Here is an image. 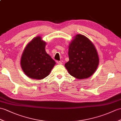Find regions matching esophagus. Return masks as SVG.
I'll use <instances>...</instances> for the list:
<instances>
[{"mask_svg":"<svg viewBox=\"0 0 121 121\" xmlns=\"http://www.w3.org/2000/svg\"><path fill=\"white\" fill-rule=\"evenodd\" d=\"M57 63L58 64H62V62L60 61H57Z\"/></svg>","mask_w":121,"mask_h":121,"instance_id":"esophagus-1","label":"esophagus"}]
</instances>
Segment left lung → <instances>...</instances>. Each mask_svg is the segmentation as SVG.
Listing matches in <instances>:
<instances>
[{
	"label": "left lung",
	"instance_id": "left-lung-1",
	"mask_svg": "<svg viewBox=\"0 0 121 121\" xmlns=\"http://www.w3.org/2000/svg\"><path fill=\"white\" fill-rule=\"evenodd\" d=\"M69 46V61L65 67L69 74L78 79L88 78L94 73L99 64L97 50L85 35H76Z\"/></svg>",
	"mask_w": 121,
	"mask_h": 121
}]
</instances>
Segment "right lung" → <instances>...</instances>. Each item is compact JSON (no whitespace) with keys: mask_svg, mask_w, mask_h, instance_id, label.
Here are the masks:
<instances>
[{"mask_svg":"<svg viewBox=\"0 0 121 121\" xmlns=\"http://www.w3.org/2000/svg\"><path fill=\"white\" fill-rule=\"evenodd\" d=\"M46 42L40 36L33 38L27 45L22 52L21 66L28 77L42 79L49 75L55 61L45 51Z\"/></svg>","mask_w":121,"mask_h":121,"instance_id":"1","label":"right lung"}]
</instances>
